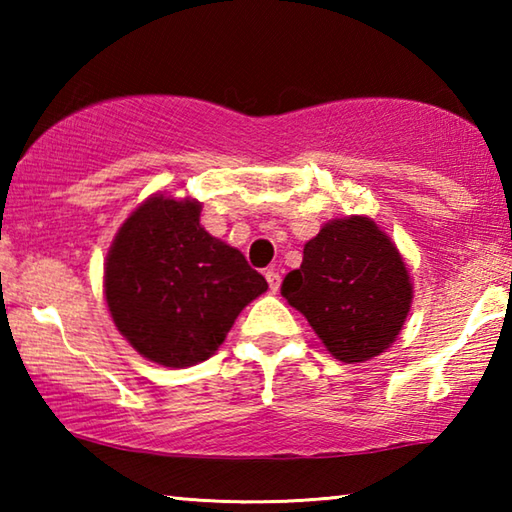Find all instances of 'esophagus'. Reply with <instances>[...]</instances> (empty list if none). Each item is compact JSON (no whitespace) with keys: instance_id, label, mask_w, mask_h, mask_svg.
Segmentation results:
<instances>
[{"instance_id":"obj_1","label":"esophagus","mask_w":512,"mask_h":512,"mask_svg":"<svg viewBox=\"0 0 512 512\" xmlns=\"http://www.w3.org/2000/svg\"><path fill=\"white\" fill-rule=\"evenodd\" d=\"M266 282H268V287H271V291L277 293V291H280L282 277H280V273L275 271V268H268V271H266Z\"/></svg>"}]
</instances>
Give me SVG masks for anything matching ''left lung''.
I'll list each match as a JSON object with an SVG mask.
<instances>
[{
	"instance_id": "8db88e82",
	"label": "left lung",
	"mask_w": 512,
	"mask_h": 512,
	"mask_svg": "<svg viewBox=\"0 0 512 512\" xmlns=\"http://www.w3.org/2000/svg\"><path fill=\"white\" fill-rule=\"evenodd\" d=\"M332 357L361 363L393 345L413 300L400 250L368 216H345L320 228L302 264L282 282Z\"/></svg>"
}]
</instances>
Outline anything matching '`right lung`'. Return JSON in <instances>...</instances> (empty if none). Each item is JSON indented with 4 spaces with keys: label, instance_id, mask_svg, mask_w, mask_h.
<instances>
[{
    "label": "right lung",
    "instance_id": "right-lung-1",
    "mask_svg": "<svg viewBox=\"0 0 512 512\" xmlns=\"http://www.w3.org/2000/svg\"><path fill=\"white\" fill-rule=\"evenodd\" d=\"M196 198L153 194L121 223L103 293L124 339L153 363L196 366L219 350L268 284L237 248L201 225Z\"/></svg>",
    "mask_w": 512,
    "mask_h": 512
}]
</instances>
